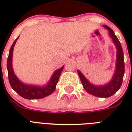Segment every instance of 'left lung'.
I'll return each instance as SVG.
<instances>
[{
    "instance_id": "8db88e82",
    "label": "left lung",
    "mask_w": 132,
    "mask_h": 132,
    "mask_svg": "<svg viewBox=\"0 0 132 132\" xmlns=\"http://www.w3.org/2000/svg\"><path fill=\"white\" fill-rule=\"evenodd\" d=\"M105 28L109 31V34L112 39L117 48V62H116V69L112 79L108 84L103 86H95L88 81L84 75L79 70H77L78 75L80 77L81 81L85 90L88 93L97 97L107 98L112 96L121 88L123 82V76L125 73V63H124V56L121 44L119 39L115 36L114 33L112 29L106 25H103Z\"/></svg>"
}]
</instances>
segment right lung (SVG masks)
I'll return each mask as SVG.
<instances>
[{"label": "right lung", "instance_id": "1", "mask_svg": "<svg viewBox=\"0 0 132 132\" xmlns=\"http://www.w3.org/2000/svg\"><path fill=\"white\" fill-rule=\"evenodd\" d=\"M18 38L15 39L11 46V48L9 50V56L7 58V70H8V77H9V84L11 85V88H13L20 96L27 99H39V98H42L51 94L54 92V90H55L56 85L59 81L60 75L62 73L64 66H62V68L58 69L54 72L48 83L44 86H31V85L24 84L23 83H22L15 75L13 67H12L13 50Z\"/></svg>", "mask_w": 132, "mask_h": 132}]
</instances>
